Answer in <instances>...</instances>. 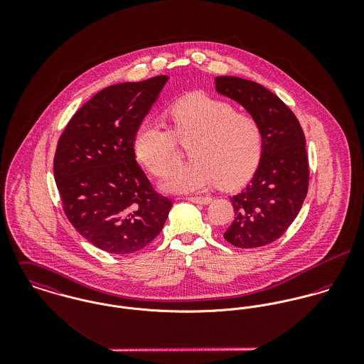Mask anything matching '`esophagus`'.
Instances as JSON below:
<instances>
[{"label":"esophagus","instance_id":"34e87169","mask_svg":"<svg viewBox=\"0 0 364 364\" xmlns=\"http://www.w3.org/2000/svg\"><path fill=\"white\" fill-rule=\"evenodd\" d=\"M188 200L193 202V203H198V205H208L211 199L208 196H189Z\"/></svg>","mask_w":364,"mask_h":364}]
</instances>
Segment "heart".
<instances>
[{
	"mask_svg": "<svg viewBox=\"0 0 364 364\" xmlns=\"http://www.w3.org/2000/svg\"><path fill=\"white\" fill-rule=\"evenodd\" d=\"M169 117L172 130L146 120L134 137L136 156L156 176H165L178 161L175 137L189 146L192 161L166 178L162 185L165 191L196 192L215 182L230 189L254 173L263 151V130L252 114L196 94L173 105Z\"/></svg>",
	"mask_w": 364,
	"mask_h": 364,
	"instance_id": "heart-1",
	"label": "heart"
}]
</instances>
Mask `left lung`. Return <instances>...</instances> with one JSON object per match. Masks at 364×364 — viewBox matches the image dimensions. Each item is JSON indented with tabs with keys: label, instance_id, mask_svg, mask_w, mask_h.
I'll use <instances>...</instances> for the list:
<instances>
[{
	"label": "left lung",
	"instance_id": "8db88e82",
	"mask_svg": "<svg viewBox=\"0 0 364 364\" xmlns=\"http://www.w3.org/2000/svg\"><path fill=\"white\" fill-rule=\"evenodd\" d=\"M215 90L242 105L262 126L263 151L247 188L231 198L235 217L225 241L242 250L280 238L297 217L309 192L306 137L291 109L255 81L215 77Z\"/></svg>",
	"mask_w": 364,
	"mask_h": 364
}]
</instances>
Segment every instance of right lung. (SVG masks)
Masks as SVG:
<instances>
[{"label":"right lung","instance_id":"right-lung-1","mask_svg":"<svg viewBox=\"0 0 364 364\" xmlns=\"http://www.w3.org/2000/svg\"><path fill=\"white\" fill-rule=\"evenodd\" d=\"M166 75L116 84L82 105L61 133L53 162L64 213L92 245L133 254L161 232L172 202L136 161L134 137Z\"/></svg>","mask_w":364,"mask_h":364}]
</instances>
